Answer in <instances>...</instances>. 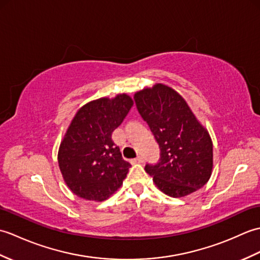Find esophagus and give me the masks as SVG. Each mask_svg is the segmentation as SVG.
<instances>
[{"instance_id":"esophagus-1","label":"esophagus","mask_w":260,"mask_h":260,"mask_svg":"<svg viewBox=\"0 0 260 260\" xmlns=\"http://www.w3.org/2000/svg\"><path fill=\"white\" fill-rule=\"evenodd\" d=\"M131 163L132 164H136V163H143V157L142 156H137L133 159H131Z\"/></svg>"}]
</instances>
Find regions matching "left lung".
<instances>
[{"mask_svg":"<svg viewBox=\"0 0 260 260\" xmlns=\"http://www.w3.org/2000/svg\"><path fill=\"white\" fill-rule=\"evenodd\" d=\"M134 101L161 151L156 164L145 165L154 183L173 198L202 187L212 172V141L183 97L156 84L137 91Z\"/></svg>","mask_w":260,"mask_h":260,"instance_id":"8db88e82","label":"left lung"}]
</instances>
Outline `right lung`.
<instances>
[{"label": "right lung", "instance_id": "obj_1", "mask_svg": "<svg viewBox=\"0 0 260 260\" xmlns=\"http://www.w3.org/2000/svg\"><path fill=\"white\" fill-rule=\"evenodd\" d=\"M133 104L126 93L99 98L82 106L71 120L60 144L58 163L66 184L76 196L103 201L123 184L131 164L121 157L112 134Z\"/></svg>", "mask_w": 260, "mask_h": 260}]
</instances>
